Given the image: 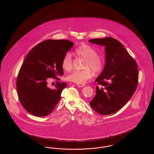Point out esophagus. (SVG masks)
Returning <instances> with one entry per match:
<instances>
[{"label":"esophagus","mask_w":154,"mask_h":154,"mask_svg":"<svg viewBox=\"0 0 154 154\" xmlns=\"http://www.w3.org/2000/svg\"><path fill=\"white\" fill-rule=\"evenodd\" d=\"M77 86L79 87H85V85L83 84H77Z\"/></svg>","instance_id":"esophagus-1"}]
</instances>
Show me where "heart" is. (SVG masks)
I'll use <instances>...</instances> for the list:
<instances>
[{
    "instance_id": "1",
    "label": "heart",
    "mask_w": 154,
    "mask_h": 154,
    "mask_svg": "<svg viewBox=\"0 0 154 154\" xmlns=\"http://www.w3.org/2000/svg\"><path fill=\"white\" fill-rule=\"evenodd\" d=\"M75 54L82 58L85 59L84 65L85 69L82 70H74L67 76V79L77 84H84L92 77V72L99 73L102 70L104 62L98 55L97 52L92 47L88 44H82L75 50ZM62 66L64 70L69 71L73 66L72 54L67 52L65 55L62 61Z\"/></svg>"
}]
</instances>
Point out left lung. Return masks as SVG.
Returning a JSON list of instances; mask_svg holds the SVG:
<instances>
[{
    "label": "left lung",
    "mask_w": 154,
    "mask_h": 154,
    "mask_svg": "<svg viewBox=\"0 0 154 154\" xmlns=\"http://www.w3.org/2000/svg\"><path fill=\"white\" fill-rule=\"evenodd\" d=\"M105 47L106 64L96 79L102 88L96 87V95L89 103L101 115H110L122 109L134 94L138 84V67L124 46L112 37L89 40Z\"/></svg>",
    "instance_id": "left-lung-1"
}]
</instances>
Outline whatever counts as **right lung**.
<instances>
[{
  "label": "right lung",
  "instance_id": "add662e5",
  "mask_svg": "<svg viewBox=\"0 0 154 154\" xmlns=\"http://www.w3.org/2000/svg\"><path fill=\"white\" fill-rule=\"evenodd\" d=\"M67 40H44L34 47L25 59L17 80V91L21 104L30 114L37 117L50 114L60 99L65 82H58L55 88L48 81L63 75L62 61L73 46Z\"/></svg>",
  "mask_w": 154,
  "mask_h": 154
}]
</instances>
